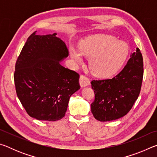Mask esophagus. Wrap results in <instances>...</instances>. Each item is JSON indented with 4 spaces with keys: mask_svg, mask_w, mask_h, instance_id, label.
<instances>
[{
    "mask_svg": "<svg viewBox=\"0 0 157 157\" xmlns=\"http://www.w3.org/2000/svg\"><path fill=\"white\" fill-rule=\"evenodd\" d=\"M79 84H80L81 87H84L89 86L90 84V80L87 77L82 75L79 78Z\"/></svg>",
    "mask_w": 157,
    "mask_h": 157,
    "instance_id": "1",
    "label": "esophagus"
}]
</instances>
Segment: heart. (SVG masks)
<instances>
[{
  "mask_svg": "<svg viewBox=\"0 0 157 157\" xmlns=\"http://www.w3.org/2000/svg\"><path fill=\"white\" fill-rule=\"evenodd\" d=\"M128 53L129 47L125 42L105 34L87 36L79 43V51L73 47L70 48L71 57L76 62L81 63L82 56L90 58V70L101 78L116 75L123 68Z\"/></svg>",
  "mask_w": 157,
  "mask_h": 157,
  "instance_id": "1",
  "label": "heart"
}]
</instances>
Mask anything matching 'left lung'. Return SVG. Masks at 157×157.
Returning <instances> with one entry per match:
<instances>
[{
	"label": "left lung",
	"instance_id": "obj_1",
	"mask_svg": "<svg viewBox=\"0 0 157 157\" xmlns=\"http://www.w3.org/2000/svg\"><path fill=\"white\" fill-rule=\"evenodd\" d=\"M143 77V56L137 48L123 70L114 78L92 80L95 100L91 108L94 118L106 122L125 116L140 94Z\"/></svg>",
	"mask_w": 157,
	"mask_h": 157
}]
</instances>
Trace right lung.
<instances>
[{
    "label": "right lung",
    "instance_id": "obj_1",
    "mask_svg": "<svg viewBox=\"0 0 157 157\" xmlns=\"http://www.w3.org/2000/svg\"><path fill=\"white\" fill-rule=\"evenodd\" d=\"M57 34L28 37L15 65L16 92L30 116L56 121L65 116L70 97L80 89L79 75L60 62L68 50Z\"/></svg>",
    "mask_w": 157,
    "mask_h": 157
}]
</instances>
